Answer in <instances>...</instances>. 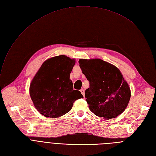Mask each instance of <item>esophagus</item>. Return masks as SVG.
Instances as JSON below:
<instances>
[{"label": "esophagus", "mask_w": 156, "mask_h": 156, "mask_svg": "<svg viewBox=\"0 0 156 156\" xmlns=\"http://www.w3.org/2000/svg\"><path fill=\"white\" fill-rule=\"evenodd\" d=\"M80 91L81 92V93H82V94L83 95V96L84 97V94H85V92H84V90H83V89H81V90H80Z\"/></svg>", "instance_id": "1"}]
</instances>
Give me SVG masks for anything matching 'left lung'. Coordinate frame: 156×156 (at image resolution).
Listing matches in <instances>:
<instances>
[{
    "label": "left lung",
    "instance_id": "1",
    "mask_svg": "<svg viewBox=\"0 0 156 156\" xmlns=\"http://www.w3.org/2000/svg\"><path fill=\"white\" fill-rule=\"evenodd\" d=\"M79 63L90 82L85 91L90 110L108 120L122 114L128 105L131 90L119 69L101 59H80Z\"/></svg>",
    "mask_w": 156,
    "mask_h": 156
}]
</instances>
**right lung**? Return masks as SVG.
Listing matches in <instances>:
<instances>
[{"label":"right lung","mask_w":156,"mask_h":156,"mask_svg":"<svg viewBox=\"0 0 156 156\" xmlns=\"http://www.w3.org/2000/svg\"><path fill=\"white\" fill-rule=\"evenodd\" d=\"M75 59L65 55L44 62L30 85V95L35 108L46 117H60L72 109L73 102L83 98L73 90L70 73Z\"/></svg>","instance_id":"1"}]
</instances>
